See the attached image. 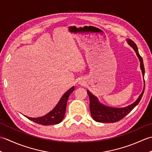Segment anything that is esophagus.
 I'll use <instances>...</instances> for the list:
<instances>
[{"instance_id": "obj_1", "label": "esophagus", "mask_w": 152, "mask_h": 152, "mask_svg": "<svg viewBox=\"0 0 152 152\" xmlns=\"http://www.w3.org/2000/svg\"><path fill=\"white\" fill-rule=\"evenodd\" d=\"M82 83V82H81V83Z\"/></svg>"}]
</instances>
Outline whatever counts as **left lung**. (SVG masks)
<instances>
[{"mask_svg":"<svg viewBox=\"0 0 152 152\" xmlns=\"http://www.w3.org/2000/svg\"><path fill=\"white\" fill-rule=\"evenodd\" d=\"M127 42L129 45L133 48V50L136 52L137 57L139 59L140 63V69L144 76L145 71L143 60L142 58L140 56L139 53H138L137 45L131 39H127ZM144 91V88L140 96H138L137 101L133 102V104L124 108H113L101 104L99 101L97 97H96L91 92L88 91V94L90 100L89 108L90 112H91V117L95 121L101 123H115L121 120V119L124 118L125 115H127L138 104V102H140L142 99V96L143 95Z\"/></svg>","mask_w":152,"mask_h":152,"instance_id":"left-lung-1","label":"left lung"}]
</instances>
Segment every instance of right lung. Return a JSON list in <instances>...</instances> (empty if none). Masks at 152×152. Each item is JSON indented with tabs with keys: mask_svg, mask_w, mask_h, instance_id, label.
<instances>
[{
	"mask_svg": "<svg viewBox=\"0 0 152 152\" xmlns=\"http://www.w3.org/2000/svg\"><path fill=\"white\" fill-rule=\"evenodd\" d=\"M74 90V86L68 90L61 97L59 102L56 106V107L46 115L40 118H29L27 117V116H25L30 120L42 125H50L59 124L63 121L64 117L68 99H69V95L72 93Z\"/></svg>",
	"mask_w": 152,
	"mask_h": 152,
	"instance_id": "1",
	"label": "right lung"
}]
</instances>
